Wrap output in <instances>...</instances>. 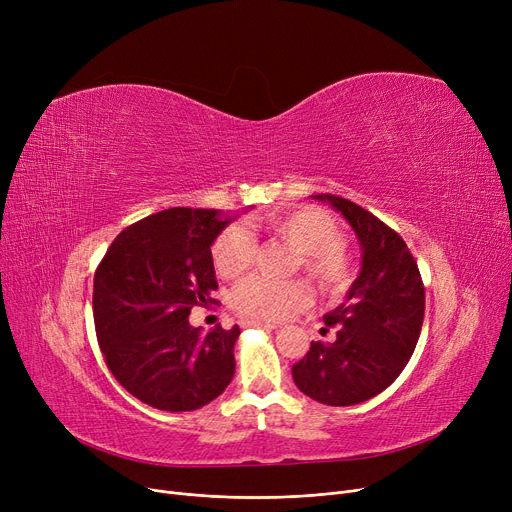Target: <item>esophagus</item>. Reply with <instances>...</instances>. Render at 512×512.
I'll return each mask as SVG.
<instances>
[{
    "mask_svg": "<svg viewBox=\"0 0 512 512\" xmlns=\"http://www.w3.org/2000/svg\"><path fill=\"white\" fill-rule=\"evenodd\" d=\"M242 328H265V330H278L276 324H270V321L263 319H240Z\"/></svg>",
    "mask_w": 512,
    "mask_h": 512,
    "instance_id": "34e87169",
    "label": "esophagus"
}]
</instances>
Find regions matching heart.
Instances as JSON below:
<instances>
[{"label":"heart","mask_w":512,"mask_h":512,"mask_svg":"<svg viewBox=\"0 0 512 512\" xmlns=\"http://www.w3.org/2000/svg\"><path fill=\"white\" fill-rule=\"evenodd\" d=\"M261 228L297 251V265H301L324 292L340 294L351 286L355 265L342 249L344 234L330 213L315 207L284 211L265 218ZM255 249V236L247 226H228L211 247L215 270L222 278L240 276L253 263ZM230 301L242 315L278 321L303 309L311 301V290L303 280L274 282L251 276L234 288Z\"/></svg>","instance_id":"b5f03b06"}]
</instances>
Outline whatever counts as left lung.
<instances>
[{"mask_svg": "<svg viewBox=\"0 0 512 512\" xmlns=\"http://www.w3.org/2000/svg\"><path fill=\"white\" fill-rule=\"evenodd\" d=\"M348 222L361 245V270L344 303L324 315L334 340L311 342L292 365L309 398L351 407L384 392L409 363L423 326L425 288L409 247L367 209L336 195H311Z\"/></svg>", "mask_w": 512, "mask_h": 512, "instance_id": "1", "label": "left lung"}]
</instances>
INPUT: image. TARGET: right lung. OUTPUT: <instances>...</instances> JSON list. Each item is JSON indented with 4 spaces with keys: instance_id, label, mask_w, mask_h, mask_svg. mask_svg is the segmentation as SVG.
I'll return each instance as SVG.
<instances>
[{
    "instance_id": "1",
    "label": "right lung",
    "mask_w": 512,
    "mask_h": 512,
    "mask_svg": "<svg viewBox=\"0 0 512 512\" xmlns=\"http://www.w3.org/2000/svg\"><path fill=\"white\" fill-rule=\"evenodd\" d=\"M232 220L220 209L153 213L122 230L97 267L99 348L114 378L153 409H201L232 382L238 326L201 334L188 324L218 288L211 245Z\"/></svg>"
}]
</instances>
